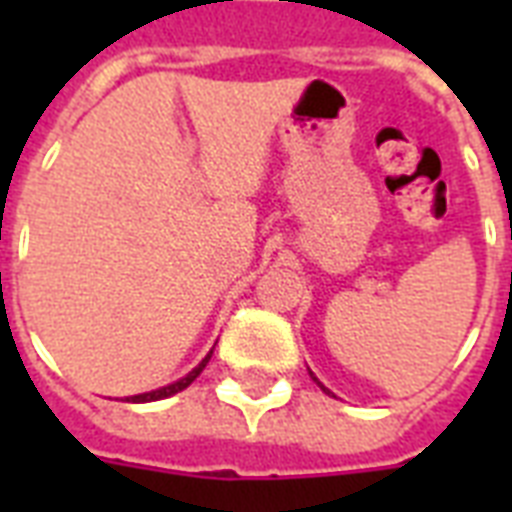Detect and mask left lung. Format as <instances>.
<instances>
[{"label": "left lung", "mask_w": 512, "mask_h": 512, "mask_svg": "<svg viewBox=\"0 0 512 512\" xmlns=\"http://www.w3.org/2000/svg\"><path fill=\"white\" fill-rule=\"evenodd\" d=\"M311 377H313V380H316V385H319V388H321V390H324V393H329V388H324V385H321V382H319V377H316V374H313V372H311Z\"/></svg>", "instance_id": "obj_1"}]
</instances>
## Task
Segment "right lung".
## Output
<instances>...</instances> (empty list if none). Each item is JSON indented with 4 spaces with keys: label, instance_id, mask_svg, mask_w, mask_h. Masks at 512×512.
Here are the masks:
<instances>
[{
    "label": "right lung",
    "instance_id": "right-lung-1",
    "mask_svg": "<svg viewBox=\"0 0 512 512\" xmlns=\"http://www.w3.org/2000/svg\"><path fill=\"white\" fill-rule=\"evenodd\" d=\"M209 358H212V350H209L207 356H204L199 361V366H193L191 372L185 374V377H180V380L170 382V385H164V388L148 390V393H138V396H127V401H130V404H148V401H162V398L175 396V393H180V390L188 388V385H191V382L196 380V377H199L201 372H204V366L209 364Z\"/></svg>",
    "mask_w": 512,
    "mask_h": 512
}]
</instances>
